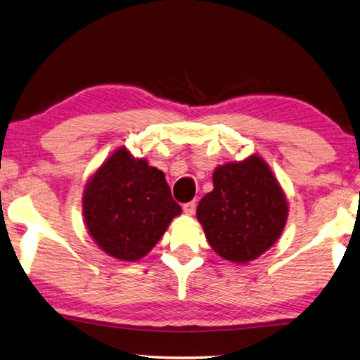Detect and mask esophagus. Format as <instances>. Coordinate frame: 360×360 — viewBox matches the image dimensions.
<instances>
[{
	"label": "esophagus",
	"mask_w": 360,
	"mask_h": 360,
	"mask_svg": "<svg viewBox=\"0 0 360 360\" xmlns=\"http://www.w3.org/2000/svg\"><path fill=\"white\" fill-rule=\"evenodd\" d=\"M195 200H192V202H187V204H184L182 205V210H184V214L186 215H194V212H195Z\"/></svg>",
	"instance_id": "1"
}]
</instances>
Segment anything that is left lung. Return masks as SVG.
<instances>
[{
	"instance_id": "obj_1",
	"label": "left lung",
	"mask_w": 360,
	"mask_h": 360,
	"mask_svg": "<svg viewBox=\"0 0 360 360\" xmlns=\"http://www.w3.org/2000/svg\"><path fill=\"white\" fill-rule=\"evenodd\" d=\"M214 191L197 205V220L217 255L246 264L276 245L288 217L285 192L259 155L217 166Z\"/></svg>"
}]
</instances>
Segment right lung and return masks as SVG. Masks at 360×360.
<instances>
[{
  "instance_id": "1",
  "label": "right lung",
  "mask_w": 360,
  "mask_h": 360,
  "mask_svg": "<svg viewBox=\"0 0 360 360\" xmlns=\"http://www.w3.org/2000/svg\"><path fill=\"white\" fill-rule=\"evenodd\" d=\"M179 204L165 173L119 146L89 176L83 191L84 226L105 255L134 262L168 230Z\"/></svg>"
}]
</instances>
